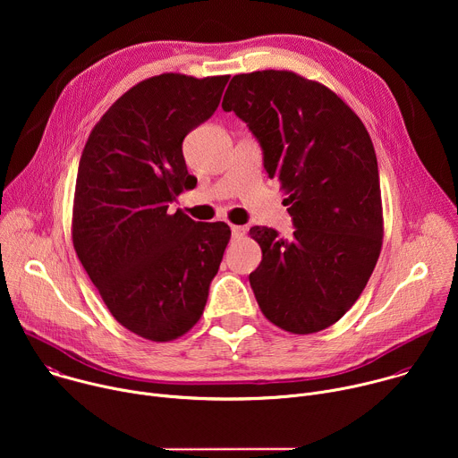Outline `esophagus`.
<instances>
[{
	"label": "esophagus",
	"mask_w": 458,
	"mask_h": 458,
	"mask_svg": "<svg viewBox=\"0 0 458 458\" xmlns=\"http://www.w3.org/2000/svg\"><path fill=\"white\" fill-rule=\"evenodd\" d=\"M230 228H232V237H233V239L242 237V235H244V232H246V230H244V226H239V225H232Z\"/></svg>",
	"instance_id": "1"
}]
</instances>
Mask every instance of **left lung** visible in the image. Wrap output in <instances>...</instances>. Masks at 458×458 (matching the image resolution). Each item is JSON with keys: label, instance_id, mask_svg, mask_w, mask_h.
<instances>
[{"label": "left lung", "instance_id": "left-lung-1", "mask_svg": "<svg viewBox=\"0 0 458 458\" xmlns=\"http://www.w3.org/2000/svg\"><path fill=\"white\" fill-rule=\"evenodd\" d=\"M233 110L263 147L295 232L250 228L263 260L250 284L277 328L308 335L335 324L359 299L382 248L377 156L360 117L328 87L292 71L232 78Z\"/></svg>", "mask_w": 458, "mask_h": 458}]
</instances>
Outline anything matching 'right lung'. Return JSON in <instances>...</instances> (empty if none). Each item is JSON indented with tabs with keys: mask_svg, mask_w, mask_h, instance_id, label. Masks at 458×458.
Returning <instances> with one entry per match:
<instances>
[{
	"mask_svg": "<svg viewBox=\"0 0 458 458\" xmlns=\"http://www.w3.org/2000/svg\"><path fill=\"white\" fill-rule=\"evenodd\" d=\"M228 80L177 72L143 80L101 115L81 154L76 255L114 318L154 343L198 324L232 235L226 223L168 212L198 182L182 140L216 112Z\"/></svg>",
	"mask_w": 458,
	"mask_h": 458,
	"instance_id": "add662e5",
	"label": "right lung"
}]
</instances>
